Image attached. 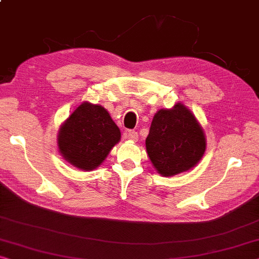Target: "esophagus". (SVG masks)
Returning a JSON list of instances; mask_svg holds the SVG:
<instances>
[{
	"instance_id": "obj_1",
	"label": "esophagus",
	"mask_w": 259,
	"mask_h": 259,
	"mask_svg": "<svg viewBox=\"0 0 259 259\" xmlns=\"http://www.w3.org/2000/svg\"><path fill=\"white\" fill-rule=\"evenodd\" d=\"M127 139L131 141H138L139 135L135 131H128V132H127Z\"/></svg>"
}]
</instances>
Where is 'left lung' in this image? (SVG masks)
I'll return each mask as SVG.
<instances>
[{
    "instance_id": "left-lung-1",
    "label": "left lung",
    "mask_w": 259,
    "mask_h": 259,
    "mask_svg": "<svg viewBox=\"0 0 259 259\" xmlns=\"http://www.w3.org/2000/svg\"><path fill=\"white\" fill-rule=\"evenodd\" d=\"M204 128L181 102L158 110L146 139V152L158 174L171 177L196 166L204 156Z\"/></svg>"
}]
</instances>
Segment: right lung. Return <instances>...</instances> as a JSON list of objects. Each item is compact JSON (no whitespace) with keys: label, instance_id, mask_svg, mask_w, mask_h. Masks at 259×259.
I'll list each match as a JSON object with an SVG mask.
<instances>
[{"label":"right lung","instance_id":"right-lung-1","mask_svg":"<svg viewBox=\"0 0 259 259\" xmlns=\"http://www.w3.org/2000/svg\"><path fill=\"white\" fill-rule=\"evenodd\" d=\"M121 133L99 104L83 102L63 121L58 133L59 152L79 170L91 171L104 162Z\"/></svg>","mask_w":259,"mask_h":259}]
</instances>
